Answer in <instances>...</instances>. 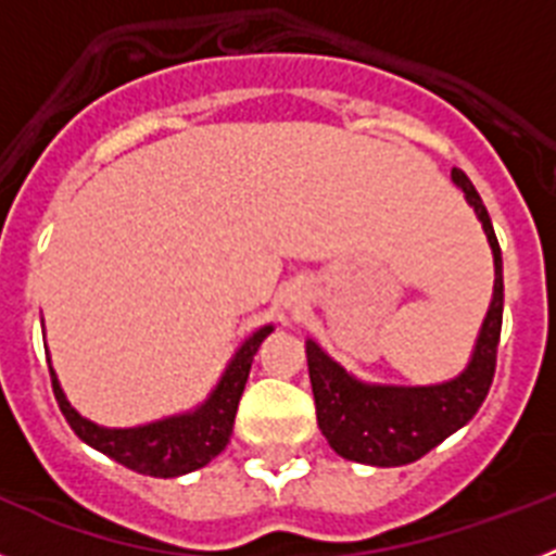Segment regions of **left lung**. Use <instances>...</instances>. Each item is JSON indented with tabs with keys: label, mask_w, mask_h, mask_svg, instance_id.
<instances>
[{
	"label": "left lung",
	"mask_w": 556,
	"mask_h": 556,
	"mask_svg": "<svg viewBox=\"0 0 556 556\" xmlns=\"http://www.w3.org/2000/svg\"><path fill=\"white\" fill-rule=\"evenodd\" d=\"M479 214L495 258L493 303L481 326L468 370L437 387H370L348 376L314 342H306L317 424L339 456L376 468L409 465L468 424L488 397L495 376L501 320H504V273L501 248L479 191L462 169L451 172Z\"/></svg>",
	"instance_id": "8db88e82"
}]
</instances>
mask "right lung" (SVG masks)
Returning <instances> with one entry per match:
<instances>
[{
  "instance_id": "right-lung-1",
  "label": "right lung",
  "mask_w": 556,
  "mask_h": 556,
  "mask_svg": "<svg viewBox=\"0 0 556 556\" xmlns=\"http://www.w3.org/2000/svg\"><path fill=\"white\" fill-rule=\"evenodd\" d=\"M269 331H273V326L258 328L239 348L217 390L211 392L208 401L191 415L169 417V420L139 426V429H102V426L91 424V420L80 417L68 406L55 372L49 370L52 392H55V401L61 406L63 417H66V424L72 426V431L80 437L83 443L102 451V454L116 459L125 468L136 470V473L159 476V479L184 476L208 465L228 445L230 434H233L239 397H242L244 384H248L250 365H253L255 351L267 339Z\"/></svg>"
}]
</instances>
